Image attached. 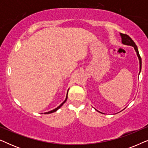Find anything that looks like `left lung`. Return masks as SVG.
I'll return each mask as SVG.
<instances>
[{
    "instance_id": "1",
    "label": "left lung",
    "mask_w": 148,
    "mask_h": 148,
    "mask_svg": "<svg viewBox=\"0 0 148 148\" xmlns=\"http://www.w3.org/2000/svg\"><path fill=\"white\" fill-rule=\"evenodd\" d=\"M120 35L121 36V38H122V43L123 44H125V45H128V46H133V48H134V49L135 50V52H136L137 53V55L138 56V58H139V69H140V71H141V56L139 55V51H138V48H137V46H136V44L134 42H133V40L131 39V38L129 37L128 35H127V34H120ZM98 111V110H97ZM99 112V111H98ZM102 113V112H100Z\"/></svg>"
}]
</instances>
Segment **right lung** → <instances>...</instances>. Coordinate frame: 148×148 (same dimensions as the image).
<instances>
[{"label":"right lung","instance_id":"1","mask_svg":"<svg viewBox=\"0 0 148 148\" xmlns=\"http://www.w3.org/2000/svg\"><path fill=\"white\" fill-rule=\"evenodd\" d=\"M67 94H68V92H67V94H66V99H65V100H64V102H62V104L60 105V106H58L57 107V108H56L55 109H54V110H51V111H49V112H44V114H50V113H52V112H56V110H58V109H59V108H60V107H61V106H62V105H63V104H64V103L66 102V100H67Z\"/></svg>","mask_w":148,"mask_h":148}]
</instances>
